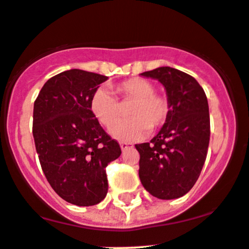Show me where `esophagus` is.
Instances as JSON below:
<instances>
[{"mask_svg": "<svg viewBox=\"0 0 249 249\" xmlns=\"http://www.w3.org/2000/svg\"><path fill=\"white\" fill-rule=\"evenodd\" d=\"M120 147H122V150L124 151V150H127V149H132V144L130 143H126V142H122L120 143Z\"/></svg>", "mask_w": 249, "mask_h": 249, "instance_id": "obj_1", "label": "esophagus"}]
</instances>
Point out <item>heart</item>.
<instances>
[{
    "label": "heart",
    "mask_w": 249,
    "mask_h": 249,
    "mask_svg": "<svg viewBox=\"0 0 249 249\" xmlns=\"http://www.w3.org/2000/svg\"><path fill=\"white\" fill-rule=\"evenodd\" d=\"M113 89L122 105L132 103L127 110L131 118L111 130L116 138L125 142L138 141L149 130L160 129L168 122L171 110L169 98L155 92V85L147 79H129L114 85ZM118 101L105 89H97L92 95L89 103L92 113L105 127L113 126L122 116V106Z\"/></svg>",
    "instance_id": "heart-1"
}]
</instances>
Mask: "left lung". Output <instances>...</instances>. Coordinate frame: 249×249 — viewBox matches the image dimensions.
Wrapping results in <instances>:
<instances>
[{
    "mask_svg": "<svg viewBox=\"0 0 249 249\" xmlns=\"http://www.w3.org/2000/svg\"><path fill=\"white\" fill-rule=\"evenodd\" d=\"M142 75L164 85L171 110L157 136L135 145L139 178L155 197L178 198L194 187L206 162L210 138L207 95L195 78L176 68L158 67Z\"/></svg>",
    "mask_w": 249,
    "mask_h": 249,
    "instance_id": "8db88e82",
    "label": "left lung"
}]
</instances>
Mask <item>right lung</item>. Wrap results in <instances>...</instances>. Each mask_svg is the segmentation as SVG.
I'll use <instances>...</instances> for the list:
<instances>
[{
  "mask_svg": "<svg viewBox=\"0 0 249 249\" xmlns=\"http://www.w3.org/2000/svg\"><path fill=\"white\" fill-rule=\"evenodd\" d=\"M107 76L70 70L52 76L34 102L33 137L54 191L75 206L98 204L107 194L106 166L122 154L91 111V98Z\"/></svg>",
  "mask_w": 249,
  "mask_h": 249,
  "instance_id": "1",
  "label": "right lung"
}]
</instances>
